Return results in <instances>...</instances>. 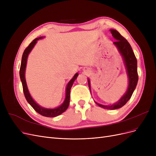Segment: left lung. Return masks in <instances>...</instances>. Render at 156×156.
<instances>
[{"mask_svg":"<svg viewBox=\"0 0 156 156\" xmlns=\"http://www.w3.org/2000/svg\"><path fill=\"white\" fill-rule=\"evenodd\" d=\"M110 31L113 37L116 40V41L113 42V44L117 48L124 60L127 77H128V87H127V90L123 96H122L120 100L114 104L103 105L97 102H96V103L98 106L103 108L114 110L123 107L128 101L135 90L136 84H137L139 77L137 73V61H136L135 54L129 42L117 30L111 29ZM88 82L90 90V82L89 79H88Z\"/></svg>","mask_w":156,"mask_h":156,"instance_id":"obj_1","label":"left lung"}]
</instances>
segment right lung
Instances as JSON below:
<instances>
[{"mask_svg": "<svg viewBox=\"0 0 156 156\" xmlns=\"http://www.w3.org/2000/svg\"><path fill=\"white\" fill-rule=\"evenodd\" d=\"M44 36H42V37H37V38L34 39L24 51V53H23L22 56L20 75V79H21L22 85H23V92H24V95L25 96V98L27 101H28V103H29V104L32 106V107L34 108L37 112H38L40 115L46 117H55L62 114V112H64L68 108L69 104L70 90L73 85L75 80L77 79V76L79 75V73H75L73 77L68 82L66 86V97L64 99V101L60 106L56 107L55 108H47L39 105L34 100H33V98H32V96H30V94L29 93V89H28L26 79H25V69L27 66V62L28 56H29L32 49L34 48V47L37 43V40L44 38Z\"/></svg>", "mask_w": 156, "mask_h": 156, "instance_id": "right-lung-1", "label": "right lung"}]
</instances>
